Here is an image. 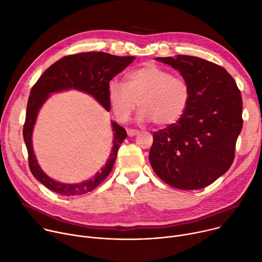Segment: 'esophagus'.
Instances as JSON below:
<instances>
[{
	"instance_id": "esophagus-1",
	"label": "esophagus",
	"mask_w": 262,
	"mask_h": 262,
	"mask_svg": "<svg viewBox=\"0 0 262 262\" xmlns=\"http://www.w3.org/2000/svg\"><path fill=\"white\" fill-rule=\"evenodd\" d=\"M139 134V130H137V129H133V128H128L127 129V135H128V137H135V136H137Z\"/></svg>"
}]
</instances>
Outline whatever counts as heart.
I'll list each match as a JSON object with an SVG mask.
<instances>
[{
    "label": "heart",
    "mask_w": 262,
    "mask_h": 262,
    "mask_svg": "<svg viewBox=\"0 0 262 262\" xmlns=\"http://www.w3.org/2000/svg\"><path fill=\"white\" fill-rule=\"evenodd\" d=\"M107 99L120 121H125L139 105L140 121L168 127L178 123L191 101V88L182 76L154 63L132 71L127 84L117 79L107 83Z\"/></svg>",
    "instance_id": "1"
}]
</instances>
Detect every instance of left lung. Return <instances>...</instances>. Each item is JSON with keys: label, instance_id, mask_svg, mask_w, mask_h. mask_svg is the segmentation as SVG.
<instances>
[{"label": "left lung", "instance_id": "8db88e82", "mask_svg": "<svg viewBox=\"0 0 262 262\" xmlns=\"http://www.w3.org/2000/svg\"><path fill=\"white\" fill-rule=\"evenodd\" d=\"M180 71L191 101L174 125L154 133L149 162L156 174L178 189L204 188L229 170L243 129V98L227 70L200 57H157Z\"/></svg>", "mask_w": 262, "mask_h": 262}]
</instances>
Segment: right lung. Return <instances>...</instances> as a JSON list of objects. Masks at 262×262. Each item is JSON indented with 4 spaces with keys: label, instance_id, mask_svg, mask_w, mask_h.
<instances>
[{
    "label": "right lung",
    "instance_id": "obj_1",
    "mask_svg": "<svg viewBox=\"0 0 262 262\" xmlns=\"http://www.w3.org/2000/svg\"><path fill=\"white\" fill-rule=\"evenodd\" d=\"M135 58V56H116L105 52H83L63 56L47 69L32 86L27 103L23 136L28 150L29 168L33 177L51 191L66 196H72L81 195L94 190L112 171L119 146L127 137V134L122 126L113 122V148L101 171H98L93 179L79 184H62L45 174L37 164L33 151L32 132L39 108L51 93L76 89L92 95L110 112L107 83L117 74L122 72Z\"/></svg>",
    "mask_w": 262,
    "mask_h": 262
}]
</instances>
